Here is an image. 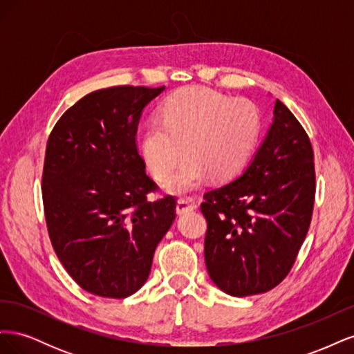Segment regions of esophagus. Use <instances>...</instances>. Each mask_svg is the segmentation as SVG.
I'll return each instance as SVG.
<instances>
[{
  "label": "esophagus",
  "instance_id": "obj_1",
  "mask_svg": "<svg viewBox=\"0 0 354 354\" xmlns=\"http://www.w3.org/2000/svg\"><path fill=\"white\" fill-rule=\"evenodd\" d=\"M195 208V203L192 202L190 199H187V198H180L178 201H177V214H186V212H189V211H192Z\"/></svg>",
  "mask_w": 354,
  "mask_h": 354
}]
</instances>
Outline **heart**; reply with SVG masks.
<instances>
[{
    "mask_svg": "<svg viewBox=\"0 0 354 354\" xmlns=\"http://www.w3.org/2000/svg\"><path fill=\"white\" fill-rule=\"evenodd\" d=\"M260 130V111L252 102L203 87L186 88L164 103L160 121L146 125L142 153L156 178H165L189 155L164 181L168 192L180 195L198 187L208 174L217 180L236 176L248 162Z\"/></svg>",
    "mask_w": 354,
    "mask_h": 354,
    "instance_id": "obj_1",
    "label": "heart"
}]
</instances>
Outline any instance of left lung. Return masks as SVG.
Wrapping results in <instances>:
<instances>
[{
	"label": "left lung",
	"mask_w": 354,
	"mask_h": 354,
	"mask_svg": "<svg viewBox=\"0 0 354 354\" xmlns=\"http://www.w3.org/2000/svg\"><path fill=\"white\" fill-rule=\"evenodd\" d=\"M313 147L301 124L276 100L273 122L241 177L203 195L205 264L221 291H270L291 270L312 221Z\"/></svg>",
	"instance_id": "obj_1"
}]
</instances>
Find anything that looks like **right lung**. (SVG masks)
<instances>
[{"label": "right lung", "mask_w": 354, "mask_h": 354, "mask_svg": "<svg viewBox=\"0 0 354 354\" xmlns=\"http://www.w3.org/2000/svg\"><path fill=\"white\" fill-rule=\"evenodd\" d=\"M165 87L120 85L84 95L48 137L42 202L60 263L85 291L125 298L151 273L158 243L176 218V198L149 201L136 134L146 104Z\"/></svg>", "instance_id": "obj_1"}]
</instances>
